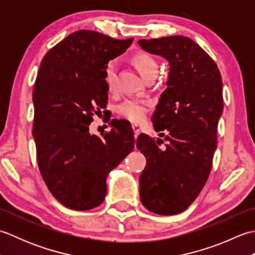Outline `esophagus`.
Instances as JSON below:
<instances>
[{"instance_id":"obj_1","label":"esophagus","mask_w":255,"mask_h":255,"mask_svg":"<svg viewBox=\"0 0 255 255\" xmlns=\"http://www.w3.org/2000/svg\"><path fill=\"white\" fill-rule=\"evenodd\" d=\"M132 129H133V132H134V138H138L139 133H140V127L138 126V125L133 124L132 125Z\"/></svg>"}]
</instances>
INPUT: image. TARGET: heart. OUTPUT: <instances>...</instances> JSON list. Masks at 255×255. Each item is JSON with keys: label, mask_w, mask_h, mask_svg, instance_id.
Segmentation results:
<instances>
[{"label": "heart", "mask_w": 255, "mask_h": 255, "mask_svg": "<svg viewBox=\"0 0 255 255\" xmlns=\"http://www.w3.org/2000/svg\"><path fill=\"white\" fill-rule=\"evenodd\" d=\"M133 62L138 68L139 72L141 73L143 79L149 77V75L158 74V62H156L152 57L147 55V53H139V55L133 58ZM115 62L111 61L108 63L106 69V82L110 89H112L114 86V83H115ZM148 108V102L136 99H128L117 106V112L119 115L129 119V121L140 123L143 121L145 115H147Z\"/></svg>", "instance_id": "heart-1"}]
</instances>
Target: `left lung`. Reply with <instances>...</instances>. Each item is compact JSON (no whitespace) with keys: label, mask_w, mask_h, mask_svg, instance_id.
I'll list each match as a JSON object with an SVG mask.
<instances>
[{"label":"left lung","mask_w":255,"mask_h":255,"mask_svg":"<svg viewBox=\"0 0 255 255\" xmlns=\"http://www.w3.org/2000/svg\"><path fill=\"white\" fill-rule=\"evenodd\" d=\"M138 44L169 62L166 89L152 116L167 144L159 148L161 138L155 142L148 134L138 137L137 148L147 159L139 178L140 199L154 214L176 215L196 199L209 176L224 110L223 81L217 64L191 38L169 36Z\"/></svg>","instance_id":"obj_1"}]
</instances>
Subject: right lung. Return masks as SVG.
<instances>
[{"instance_id": "1", "label": "right lung", "mask_w": 255, "mask_h": 255, "mask_svg": "<svg viewBox=\"0 0 255 255\" xmlns=\"http://www.w3.org/2000/svg\"><path fill=\"white\" fill-rule=\"evenodd\" d=\"M132 40L78 30L48 51L40 63L32 93L38 165L53 197L70 209L101 205L108 174L134 147L128 122L113 119L112 130L102 138L90 132L93 114L107 104V64Z\"/></svg>"}]
</instances>
